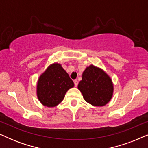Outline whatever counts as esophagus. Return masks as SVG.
<instances>
[{
  "label": "esophagus",
  "instance_id": "1",
  "mask_svg": "<svg viewBox=\"0 0 148 148\" xmlns=\"http://www.w3.org/2000/svg\"><path fill=\"white\" fill-rule=\"evenodd\" d=\"M74 84H75V87L77 86H78V81L77 79L74 80Z\"/></svg>",
  "mask_w": 148,
  "mask_h": 148
}]
</instances>
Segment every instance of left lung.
I'll use <instances>...</instances> for the list:
<instances>
[{"instance_id": "obj_1", "label": "left lung", "mask_w": 148, "mask_h": 148, "mask_svg": "<svg viewBox=\"0 0 148 148\" xmlns=\"http://www.w3.org/2000/svg\"><path fill=\"white\" fill-rule=\"evenodd\" d=\"M78 89L85 100L96 106L106 105L112 96L113 85L110 78L94 65L87 67L83 73Z\"/></svg>"}]
</instances>
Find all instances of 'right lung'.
Wrapping results in <instances>:
<instances>
[{
    "label": "right lung",
    "instance_id": "add662e5",
    "mask_svg": "<svg viewBox=\"0 0 148 148\" xmlns=\"http://www.w3.org/2000/svg\"><path fill=\"white\" fill-rule=\"evenodd\" d=\"M73 86V82L61 65L52 64L38 80V99L44 106H56L63 100L69 89Z\"/></svg>",
    "mask_w": 148,
    "mask_h": 148
}]
</instances>
